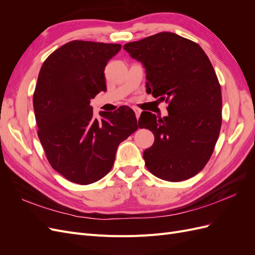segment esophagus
Segmentation results:
<instances>
[{
  "mask_svg": "<svg viewBox=\"0 0 255 255\" xmlns=\"http://www.w3.org/2000/svg\"><path fill=\"white\" fill-rule=\"evenodd\" d=\"M133 111L135 112V115H136V118L139 119V116L141 114V111L139 109H137V107H133Z\"/></svg>",
  "mask_w": 255,
  "mask_h": 255,
  "instance_id": "1",
  "label": "esophagus"
}]
</instances>
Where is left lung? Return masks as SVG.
Masks as SVG:
<instances>
[{
  "instance_id": "obj_1",
  "label": "left lung",
  "mask_w": 255,
  "mask_h": 255,
  "mask_svg": "<svg viewBox=\"0 0 255 255\" xmlns=\"http://www.w3.org/2000/svg\"><path fill=\"white\" fill-rule=\"evenodd\" d=\"M145 70V88L169 103L168 116L142 112L138 125L149 128L154 143L143 152L148 170L161 180L180 182L202 170L221 128V89L200 45L161 32L123 47Z\"/></svg>"
}]
</instances>
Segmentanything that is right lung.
Here are the masks:
<instances>
[{"label":"right lung","mask_w":255,"mask_h":255,"mask_svg":"<svg viewBox=\"0 0 255 255\" xmlns=\"http://www.w3.org/2000/svg\"><path fill=\"white\" fill-rule=\"evenodd\" d=\"M120 44L73 40L45 59L34 92L38 137L49 163L70 182L88 185L111 171L121 141L138 128L121 106L94 117L91 99L106 90L104 69Z\"/></svg>","instance_id":"right-lung-1"}]
</instances>
